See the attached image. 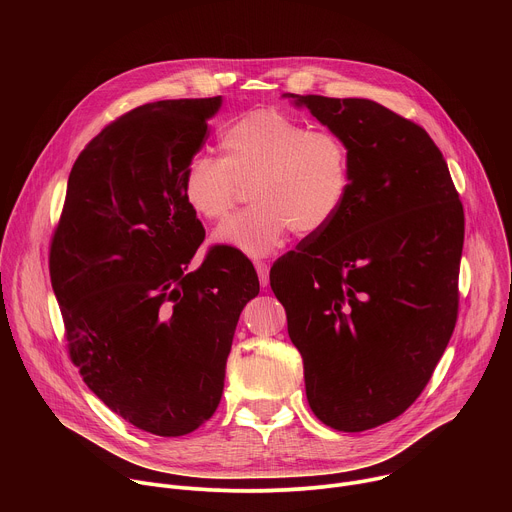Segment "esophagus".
I'll list each match as a JSON object with an SVG mask.
<instances>
[{
    "label": "esophagus",
    "mask_w": 512,
    "mask_h": 512,
    "mask_svg": "<svg viewBox=\"0 0 512 512\" xmlns=\"http://www.w3.org/2000/svg\"><path fill=\"white\" fill-rule=\"evenodd\" d=\"M255 269H257L261 287H267V285H269V265H267L265 261H257V263H255Z\"/></svg>",
    "instance_id": "obj_1"
}]
</instances>
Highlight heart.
Segmentation results:
<instances>
[{"instance_id": "b5f03b06", "label": "heart", "mask_w": 512, "mask_h": 512, "mask_svg": "<svg viewBox=\"0 0 512 512\" xmlns=\"http://www.w3.org/2000/svg\"><path fill=\"white\" fill-rule=\"evenodd\" d=\"M221 160L194 156L182 176L188 208L216 223L249 186V210L229 218L214 243L249 257L273 253L294 229L322 233L342 210L350 184V152L328 129H310L275 109H255L218 139Z\"/></svg>"}]
</instances>
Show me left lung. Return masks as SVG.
<instances>
[{
  "label": "left lung",
  "mask_w": 512,
  "mask_h": 512,
  "mask_svg": "<svg viewBox=\"0 0 512 512\" xmlns=\"http://www.w3.org/2000/svg\"><path fill=\"white\" fill-rule=\"evenodd\" d=\"M340 135L352 184L334 221L269 273L314 415L338 431L399 417L458 316L464 210L427 131L371 99L285 93Z\"/></svg>",
  "instance_id": "left-lung-1"
}]
</instances>
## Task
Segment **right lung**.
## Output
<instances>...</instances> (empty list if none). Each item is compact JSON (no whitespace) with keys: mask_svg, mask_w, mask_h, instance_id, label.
Masks as SVG:
<instances>
[{"mask_svg":"<svg viewBox=\"0 0 512 512\" xmlns=\"http://www.w3.org/2000/svg\"><path fill=\"white\" fill-rule=\"evenodd\" d=\"M223 97L156 101L107 125L77 158L50 247L72 362L131 425L162 437L221 403L239 316L259 294L249 259L214 249L182 194Z\"/></svg>","mask_w":512,"mask_h":512,"instance_id":"obj_1","label":"right lung"}]
</instances>
